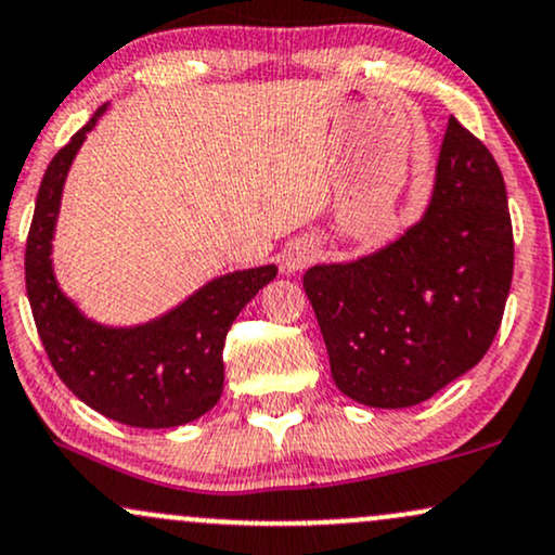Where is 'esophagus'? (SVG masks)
Segmentation results:
<instances>
[{
  "label": "esophagus",
  "mask_w": 555,
  "mask_h": 555,
  "mask_svg": "<svg viewBox=\"0 0 555 555\" xmlns=\"http://www.w3.org/2000/svg\"><path fill=\"white\" fill-rule=\"evenodd\" d=\"M315 258H318L315 245H312L310 240H297V243H292L289 250H286L284 269H286V273L302 271L305 266H310Z\"/></svg>",
  "instance_id": "obj_1"
}]
</instances>
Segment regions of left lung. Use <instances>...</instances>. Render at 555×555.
Here are the masks:
<instances>
[{
  "instance_id": "obj_1",
  "label": "left lung",
  "mask_w": 555,
  "mask_h": 555,
  "mask_svg": "<svg viewBox=\"0 0 555 555\" xmlns=\"http://www.w3.org/2000/svg\"><path fill=\"white\" fill-rule=\"evenodd\" d=\"M512 271L502 170L450 118L422 222L375 256L305 273L333 383L372 409L429 400L489 351Z\"/></svg>"
}]
</instances>
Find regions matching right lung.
Here are the masks:
<instances>
[{
	"mask_svg": "<svg viewBox=\"0 0 555 555\" xmlns=\"http://www.w3.org/2000/svg\"><path fill=\"white\" fill-rule=\"evenodd\" d=\"M95 116L46 168L25 245V286L38 336L62 383L103 416L139 429H170L204 416L222 398L224 338L232 320L276 276V266L214 279L155 323L105 328L62 295L51 271V237L64 178Z\"/></svg>",
	"mask_w": 555,
	"mask_h": 555,
	"instance_id": "add662e5",
	"label": "right lung"
}]
</instances>
